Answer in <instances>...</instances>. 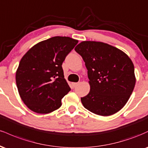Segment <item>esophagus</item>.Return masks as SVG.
Returning <instances> with one entry per match:
<instances>
[{
    "mask_svg": "<svg viewBox=\"0 0 148 148\" xmlns=\"http://www.w3.org/2000/svg\"><path fill=\"white\" fill-rule=\"evenodd\" d=\"M72 86H73V87H74V88H75L76 86H77L78 85H79V83H72Z\"/></svg>",
    "mask_w": 148,
    "mask_h": 148,
    "instance_id": "esophagus-1",
    "label": "esophagus"
}]
</instances>
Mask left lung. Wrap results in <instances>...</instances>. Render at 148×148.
Returning <instances> with one entry per match:
<instances>
[{"mask_svg": "<svg viewBox=\"0 0 148 148\" xmlns=\"http://www.w3.org/2000/svg\"><path fill=\"white\" fill-rule=\"evenodd\" d=\"M75 51L84 60L89 79V93L83 105L95 114L108 116L125 106L136 84L130 58L116 47L95 41H84Z\"/></svg>", "mask_w": 148, "mask_h": 148, "instance_id": "obj_1", "label": "left lung"}]
</instances>
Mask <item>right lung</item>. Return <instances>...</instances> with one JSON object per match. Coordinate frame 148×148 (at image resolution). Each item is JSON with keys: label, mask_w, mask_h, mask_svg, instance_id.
<instances>
[{"label": "right lung", "mask_w": 148, "mask_h": 148, "mask_svg": "<svg viewBox=\"0 0 148 148\" xmlns=\"http://www.w3.org/2000/svg\"><path fill=\"white\" fill-rule=\"evenodd\" d=\"M78 40L53 37L34 45L20 60L16 83L22 101L29 109L47 114L58 109L70 91L62 64Z\"/></svg>", "instance_id": "1"}]
</instances>
